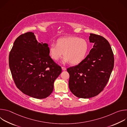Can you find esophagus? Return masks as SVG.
<instances>
[{
    "label": "esophagus",
    "instance_id": "obj_1",
    "mask_svg": "<svg viewBox=\"0 0 127 127\" xmlns=\"http://www.w3.org/2000/svg\"><path fill=\"white\" fill-rule=\"evenodd\" d=\"M62 69L63 70L65 71V70H66V67H62Z\"/></svg>",
    "mask_w": 127,
    "mask_h": 127
}]
</instances>
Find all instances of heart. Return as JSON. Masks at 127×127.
I'll list each match as a JSON object with an SVG mask.
<instances>
[{
  "label": "heart",
  "mask_w": 127,
  "mask_h": 127,
  "mask_svg": "<svg viewBox=\"0 0 127 127\" xmlns=\"http://www.w3.org/2000/svg\"><path fill=\"white\" fill-rule=\"evenodd\" d=\"M88 50V44L83 39L69 36L57 40L56 44H52L49 48V54L55 61L59 60L63 54L64 63L77 65L85 58Z\"/></svg>",
  "instance_id": "1"
}]
</instances>
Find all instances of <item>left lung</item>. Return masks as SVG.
<instances>
[{
    "label": "left lung",
    "instance_id": "left-lung-1",
    "mask_svg": "<svg viewBox=\"0 0 127 127\" xmlns=\"http://www.w3.org/2000/svg\"><path fill=\"white\" fill-rule=\"evenodd\" d=\"M89 39L94 44L89 54L78 65L67 69L70 91L82 98L94 97L102 91L114 66V54L109 42L94 33H90Z\"/></svg>",
    "mask_w": 127,
    "mask_h": 127
}]
</instances>
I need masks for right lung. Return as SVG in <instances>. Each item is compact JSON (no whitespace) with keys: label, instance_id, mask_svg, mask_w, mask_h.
Segmentation results:
<instances>
[{"label":"right lung","instance_id":"add662e5","mask_svg":"<svg viewBox=\"0 0 127 127\" xmlns=\"http://www.w3.org/2000/svg\"><path fill=\"white\" fill-rule=\"evenodd\" d=\"M9 66L15 85L24 94L43 99L49 96L61 67L49 56L46 43H39L28 32L15 40L9 55Z\"/></svg>","mask_w":127,"mask_h":127}]
</instances>
